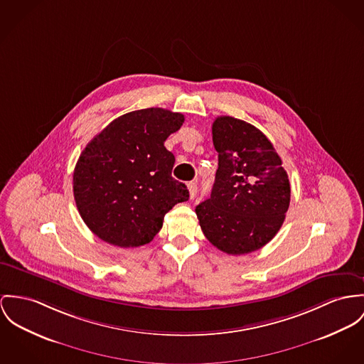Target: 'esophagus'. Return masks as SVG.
I'll use <instances>...</instances> for the list:
<instances>
[{
	"label": "esophagus",
	"mask_w": 364,
	"mask_h": 364,
	"mask_svg": "<svg viewBox=\"0 0 364 364\" xmlns=\"http://www.w3.org/2000/svg\"><path fill=\"white\" fill-rule=\"evenodd\" d=\"M187 187H188V191H190V198H191V199H194L196 196V191H198L196 183H188V184H187Z\"/></svg>",
	"instance_id": "obj_1"
}]
</instances>
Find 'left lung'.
<instances>
[{"label": "left lung", "instance_id": "8db88e82", "mask_svg": "<svg viewBox=\"0 0 364 364\" xmlns=\"http://www.w3.org/2000/svg\"><path fill=\"white\" fill-rule=\"evenodd\" d=\"M219 168L210 198L196 206L212 245L228 255L264 247L279 232L289 208L288 174L273 144L255 126L219 116L212 126Z\"/></svg>", "mask_w": 364, "mask_h": 364}]
</instances>
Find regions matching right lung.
I'll return each mask as SVG.
<instances>
[{
    "mask_svg": "<svg viewBox=\"0 0 364 364\" xmlns=\"http://www.w3.org/2000/svg\"><path fill=\"white\" fill-rule=\"evenodd\" d=\"M181 113L146 108L111 122L87 144L73 173V194L87 227L102 241L134 248L154 240L164 218L190 198L171 177L174 155L165 141Z\"/></svg>",
    "mask_w": 364,
    "mask_h": 364,
    "instance_id": "right-lung-1",
    "label": "right lung"
}]
</instances>
